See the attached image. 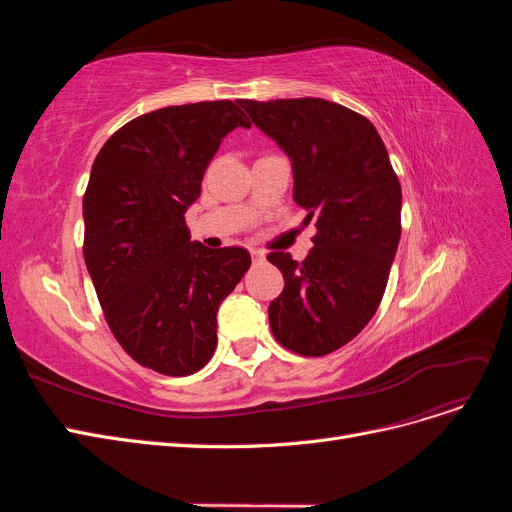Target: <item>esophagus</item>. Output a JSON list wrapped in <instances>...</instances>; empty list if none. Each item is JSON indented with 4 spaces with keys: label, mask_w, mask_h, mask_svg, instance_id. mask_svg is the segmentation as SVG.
Instances as JSON below:
<instances>
[{
    "label": "esophagus",
    "mask_w": 512,
    "mask_h": 512,
    "mask_svg": "<svg viewBox=\"0 0 512 512\" xmlns=\"http://www.w3.org/2000/svg\"><path fill=\"white\" fill-rule=\"evenodd\" d=\"M250 254H252L254 260H262V258H265V252H260V250H250Z\"/></svg>",
    "instance_id": "esophagus-1"
}]
</instances>
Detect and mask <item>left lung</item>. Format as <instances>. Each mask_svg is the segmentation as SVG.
Segmentation results:
<instances>
[{
  "mask_svg": "<svg viewBox=\"0 0 512 512\" xmlns=\"http://www.w3.org/2000/svg\"><path fill=\"white\" fill-rule=\"evenodd\" d=\"M292 162L294 203L316 218L303 262L271 252L284 290L269 305L277 342L303 356L346 346L376 314L401 237V185L367 117L322 98L239 100Z\"/></svg>",
  "mask_w": 512,
  "mask_h": 512,
  "instance_id": "obj_1",
  "label": "left lung"
}]
</instances>
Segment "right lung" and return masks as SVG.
<instances>
[{"mask_svg":"<svg viewBox=\"0 0 512 512\" xmlns=\"http://www.w3.org/2000/svg\"><path fill=\"white\" fill-rule=\"evenodd\" d=\"M237 102L166 106L128 121L96 156L83 196L85 265L104 318L132 359L190 376L218 346V309L252 258L190 241L185 211L235 128Z\"/></svg>","mask_w":512,"mask_h":512,"instance_id":"right-lung-1","label":"right lung"}]
</instances>
